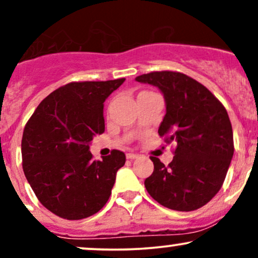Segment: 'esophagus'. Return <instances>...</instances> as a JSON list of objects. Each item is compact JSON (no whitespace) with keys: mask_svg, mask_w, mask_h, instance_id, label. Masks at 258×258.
Listing matches in <instances>:
<instances>
[{"mask_svg":"<svg viewBox=\"0 0 258 258\" xmlns=\"http://www.w3.org/2000/svg\"><path fill=\"white\" fill-rule=\"evenodd\" d=\"M126 158L128 159V160L137 159V158H138V154H135V153H128V154H126Z\"/></svg>","mask_w":258,"mask_h":258,"instance_id":"1","label":"esophagus"}]
</instances>
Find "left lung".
Returning <instances> with one entry per match:
<instances>
[{"mask_svg":"<svg viewBox=\"0 0 258 258\" xmlns=\"http://www.w3.org/2000/svg\"><path fill=\"white\" fill-rule=\"evenodd\" d=\"M160 88L166 114L159 136L176 143L165 166L150 156L154 171L144 180L148 193L174 211H194L221 189L234 153L233 130L223 104L204 85L179 72H153L136 78Z\"/></svg>","mask_w":258,"mask_h":258,"instance_id":"obj_1","label":"left lung"}]
</instances>
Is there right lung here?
Returning <instances> with one entry per match:
<instances>
[{
    "instance_id": "obj_1",
    "label": "right lung",
    "mask_w": 258,
    "mask_h": 258,
    "mask_svg": "<svg viewBox=\"0 0 258 258\" xmlns=\"http://www.w3.org/2000/svg\"><path fill=\"white\" fill-rule=\"evenodd\" d=\"M125 79L61 86L38 104L24 127L23 170L38 201L52 214L76 221L97 214L111 194L125 153L93 160L90 142L104 132L105 99Z\"/></svg>"
}]
</instances>
